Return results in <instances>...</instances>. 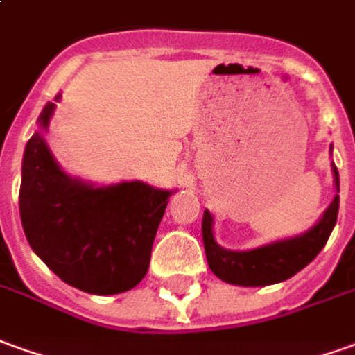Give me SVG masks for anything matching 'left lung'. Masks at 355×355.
<instances>
[{"label": "left lung", "mask_w": 355, "mask_h": 355, "mask_svg": "<svg viewBox=\"0 0 355 355\" xmlns=\"http://www.w3.org/2000/svg\"><path fill=\"white\" fill-rule=\"evenodd\" d=\"M332 175H334V185L338 193L340 178H338V170L334 162H332ZM338 205H340V197L334 195L322 218L302 236L275 241V243L249 249V251H230V249L220 248L212 234V216L209 210H205L202 243H205V253H207L210 270L218 276L220 280L238 286H268L292 278L295 272H300L304 266L309 265L324 248L338 218Z\"/></svg>", "instance_id": "8db88e82"}]
</instances>
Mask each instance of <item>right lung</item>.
Here are the masks:
<instances>
[{"instance_id": "obj_1", "label": "right lung", "mask_w": 355, "mask_h": 355, "mask_svg": "<svg viewBox=\"0 0 355 355\" xmlns=\"http://www.w3.org/2000/svg\"><path fill=\"white\" fill-rule=\"evenodd\" d=\"M53 107L46 104L38 117L40 131L24 148L19 191L24 236L50 270L73 288L96 295L127 292L148 270L172 191L143 182L94 187L69 178L42 135Z\"/></svg>"}]
</instances>
